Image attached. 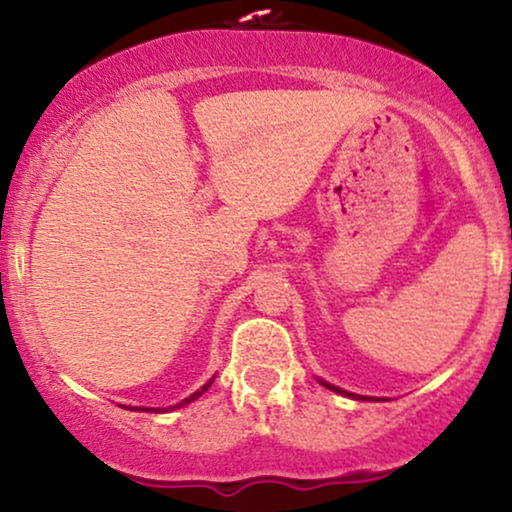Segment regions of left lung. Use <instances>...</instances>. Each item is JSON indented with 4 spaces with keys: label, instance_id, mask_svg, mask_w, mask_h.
I'll list each match as a JSON object with an SVG mask.
<instances>
[{
    "label": "left lung",
    "instance_id": "8db88e82",
    "mask_svg": "<svg viewBox=\"0 0 512 512\" xmlns=\"http://www.w3.org/2000/svg\"><path fill=\"white\" fill-rule=\"evenodd\" d=\"M317 383H320V385H325V387H327V390L337 392V395H346V397H351V399H363V402H366V399H368V402H370V399H375V402H380V399H378V397L354 395V392H346V390H342V387H337V385H330V383H327V380H322V378H317Z\"/></svg>",
    "mask_w": 512,
    "mask_h": 512
}]
</instances>
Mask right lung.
I'll use <instances>...</instances> for the list:
<instances>
[{"label":"right lung","instance_id":"obj_1","mask_svg":"<svg viewBox=\"0 0 512 512\" xmlns=\"http://www.w3.org/2000/svg\"><path fill=\"white\" fill-rule=\"evenodd\" d=\"M214 378H216V375H214ZM214 378H211V380H209V383H204L202 387H199V390H197V392H192V395H190V397H185V399H182V402H180V404H175V407H166V409H154V407H122V409H139V411H154V414H161V411H170V409H178V407H185V404L195 402V399H197V397H202V395H204V392H207V390H209V387H211V383H214Z\"/></svg>","mask_w":512,"mask_h":512}]
</instances>
